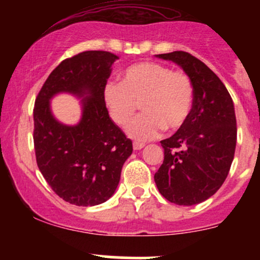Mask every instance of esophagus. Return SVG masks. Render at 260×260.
<instances>
[{
	"instance_id": "1",
	"label": "esophagus",
	"mask_w": 260,
	"mask_h": 260,
	"mask_svg": "<svg viewBox=\"0 0 260 260\" xmlns=\"http://www.w3.org/2000/svg\"><path fill=\"white\" fill-rule=\"evenodd\" d=\"M145 147L144 143H139V142H134L133 143V149L134 150H140V149H143Z\"/></svg>"
}]
</instances>
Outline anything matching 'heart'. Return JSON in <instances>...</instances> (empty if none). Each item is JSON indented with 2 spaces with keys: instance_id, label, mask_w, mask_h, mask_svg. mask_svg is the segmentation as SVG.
I'll list each match as a JSON object with an SVG mask.
<instances>
[{
  "instance_id": "heart-1",
  "label": "heart",
  "mask_w": 260,
  "mask_h": 260,
  "mask_svg": "<svg viewBox=\"0 0 260 260\" xmlns=\"http://www.w3.org/2000/svg\"><path fill=\"white\" fill-rule=\"evenodd\" d=\"M103 96L118 126H126L140 104L144 113L128 124L127 133L136 140H149L156 138L164 128L172 132L186 124L194 88L183 71H172L157 62H140L122 72L121 83H107Z\"/></svg>"
}]
</instances>
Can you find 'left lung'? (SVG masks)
<instances>
[{
	"instance_id": "8db88e82",
	"label": "left lung",
	"mask_w": 260,
	"mask_h": 260,
	"mask_svg": "<svg viewBox=\"0 0 260 260\" xmlns=\"http://www.w3.org/2000/svg\"><path fill=\"white\" fill-rule=\"evenodd\" d=\"M157 57L183 68L193 83L194 99L186 124L160 142L165 156L154 180L169 202L194 205L215 194L229 175L237 140L234 103L219 77L190 53L174 51Z\"/></svg>"
}]
</instances>
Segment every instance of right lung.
I'll return each instance as SVG.
<instances>
[{
	"instance_id": "add662e5",
	"label": "right lung",
	"mask_w": 260,
	"mask_h": 260,
	"mask_svg": "<svg viewBox=\"0 0 260 260\" xmlns=\"http://www.w3.org/2000/svg\"><path fill=\"white\" fill-rule=\"evenodd\" d=\"M118 56L84 51L66 58L50 73L34 106L37 164L53 192L78 207L101 204L115 193L132 142L111 121L103 91ZM61 91L83 101L82 120L64 126L53 118L49 99Z\"/></svg>"
}]
</instances>
